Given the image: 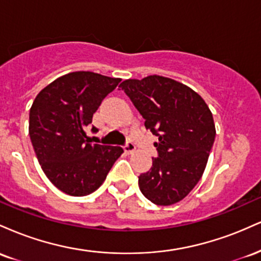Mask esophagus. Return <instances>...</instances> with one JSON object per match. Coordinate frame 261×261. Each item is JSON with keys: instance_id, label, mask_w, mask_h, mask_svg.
<instances>
[{"instance_id": "34e87169", "label": "esophagus", "mask_w": 261, "mask_h": 261, "mask_svg": "<svg viewBox=\"0 0 261 261\" xmlns=\"http://www.w3.org/2000/svg\"><path fill=\"white\" fill-rule=\"evenodd\" d=\"M135 149H136V146L134 145L133 142H127L126 145L124 146V151L126 152L127 154H130V153H133V152L135 151Z\"/></svg>"}]
</instances>
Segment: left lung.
<instances>
[{
  "label": "left lung",
  "instance_id": "8db88e82",
  "mask_svg": "<svg viewBox=\"0 0 261 261\" xmlns=\"http://www.w3.org/2000/svg\"><path fill=\"white\" fill-rule=\"evenodd\" d=\"M158 137L157 158L139 176L141 193L151 202L169 206L193 190L206 168L216 128L207 104L188 86L163 76L126 80L120 85Z\"/></svg>",
  "mask_w": 261,
  "mask_h": 261
}]
</instances>
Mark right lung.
I'll list each match as a JSON object with an SVG mask.
<instances>
[{
    "label": "right lung",
    "instance_id": "obj_1",
    "mask_svg": "<svg viewBox=\"0 0 261 261\" xmlns=\"http://www.w3.org/2000/svg\"><path fill=\"white\" fill-rule=\"evenodd\" d=\"M120 79L89 71L67 73L37 95L29 112V136L41 169L71 196L92 194L124 149L92 143L86 128ZM92 127V133H97Z\"/></svg>",
    "mask_w": 261,
    "mask_h": 261
}]
</instances>
